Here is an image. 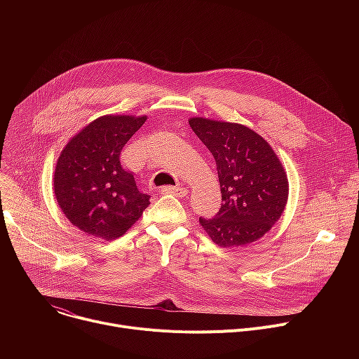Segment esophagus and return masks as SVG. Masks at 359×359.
<instances>
[{
	"label": "esophagus",
	"mask_w": 359,
	"mask_h": 359,
	"mask_svg": "<svg viewBox=\"0 0 359 359\" xmlns=\"http://www.w3.org/2000/svg\"><path fill=\"white\" fill-rule=\"evenodd\" d=\"M162 194H175L176 197H184L187 194V189L183 187H172V186H165L161 189Z\"/></svg>",
	"instance_id": "obj_1"
}]
</instances>
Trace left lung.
Returning a JSON list of instances; mask_svg holds the SVG:
<instances>
[{
	"instance_id": "1",
	"label": "left lung",
	"mask_w": 359,
	"mask_h": 359,
	"mask_svg": "<svg viewBox=\"0 0 359 359\" xmlns=\"http://www.w3.org/2000/svg\"><path fill=\"white\" fill-rule=\"evenodd\" d=\"M190 128L216 161L222 206L198 222L222 247L263 237L281 217L288 198L287 173L271 146L240 123L191 118Z\"/></svg>"
}]
</instances>
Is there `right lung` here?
I'll return each mask as SVG.
<instances>
[{
  "label": "right lung",
  "instance_id": "right-lung-1",
  "mask_svg": "<svg viewBox=\"0 0 359 359\" xmlns=\"http://www.w3.org/2000/svg\"><path fill=\"white\" fill-rule=\"evenodd\" d=\"M146 116L105 115L75 135L61 151L54 191L65 217L81 231L102 240L123 236L149 206L121 151Z\"/></svg>",
  "mask_w": 359,
  "mask_h": 359
}]
</instances>
